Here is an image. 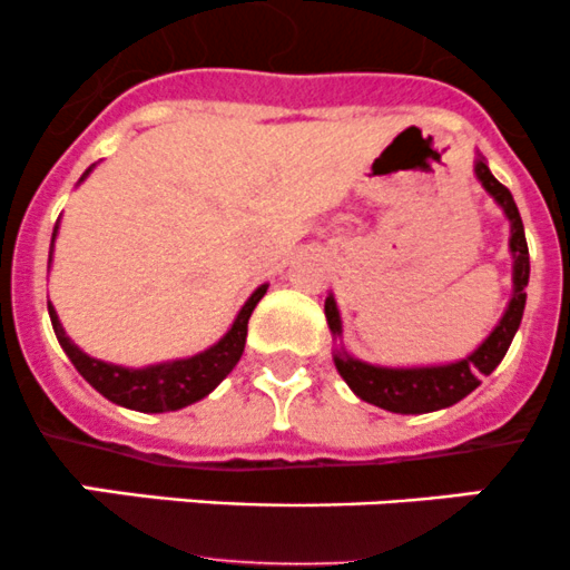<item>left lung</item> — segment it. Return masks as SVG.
<instances>
[{"label": "left lung", "mask_w": 570, "mask_h": 570, "mask_svg": "<svg viewBox=\"0 0 570 570\" xmlns=\"http://www.w3.org/2000/svg\"><path fill=\"white\" fill-rule=\"evenodd\" d=\"M476 178L482 187L493 195L499 206L504 209L510 220V250H513V301H510L508 312L502 322L493 327L491 336L469 355V358L458 361V364L446 366H422V370H386V366H372L364 361L350 358L347 353H336V370L338 375L347 381V386L364 402L383 407L392 413H430L450 407L461 402L465 394L474 392L480 386L482 375H491L499 366V361L508 353L510 342H513L515 331H519L521 317H524L527 292L524 286L530 284V250H527L524 223H521L519 206H515L513 195L504 184L493 178L488 165L476 163ZM325 317L331 331L342 333V320H338L336 303L333 297L325 301Z\"/></svg>", "instance_id": "8db88e82"}]
</instances>
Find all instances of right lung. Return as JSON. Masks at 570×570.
I'll return each instance as SVG.
<instances>
[{
	"label": "right lung",
	"instance_id": "add662e5",
	"mask_svg": "<svg viewBox=\"0 0 570 570\" xmlns=\"http://www.w3.org/2000/svg\"><path fill=\"white\" fill-rule=\"evenodd\" d=\"M90 174V168L85 170V176ZM82 176V178H85ZM57 234V226H55ZM55 245V237H51ZM49 262H51V248H49ZM267 284L258 286L256 292L248 297V303L243 306V312L234 320L232 331L215 344V347L204 350L200 355L184 361H168V364L146 366V370H124V366L105 364V361H96L90 355H85L71 338L62 331L60 320H57L55 308L49 306L51 327H55V336L60 342V347L66 350V355L71 358V364L77 366L79 375L90 383L99 394H105L115 405L131 407V411L142 413H165V411H178L184 405H193V402L204 400L228 372L237 366L239 355L245 350V338H248V320L256 308V303L262 301Z\"/></svg>",
	"mask_w": 570,
	"mask_h": 570
}]
</instances>
